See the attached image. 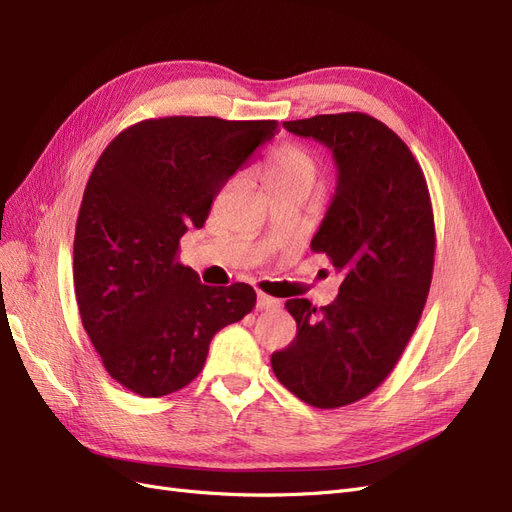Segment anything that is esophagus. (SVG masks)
<instances>
[{
	"label": "esophagus",
	"mask_w": 512,
	"mask_h": 512,
	"mask_svg": "<svg viewBox=\"0 0 512 512\" xmlns=\"http://www.w3.org/2000/svg\"><path fill=\"white\" fill-rule=\"evenodd\" d=\"M256 307L258 309H277V307H280V299H273V297H269V294H265V292H258Z\"/></svg>",
	"instance_id": "obj_1"
}]
</instances>
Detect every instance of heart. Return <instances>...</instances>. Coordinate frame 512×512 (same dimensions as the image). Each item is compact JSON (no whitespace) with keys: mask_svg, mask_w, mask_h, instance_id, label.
<instances>
[{"mask_svg":"<svg viewBox=\"0 0 512 512\" xmlns=\"http://www.w3.org/2000/svg\"><path fill=\"white\" fill-rule=\"evenodd\" d=\"M316 164L309 153L297 145H282L269 153L265 164V181H305L312 185Z\"/></svg>","mask_w":512,"mask_h":512,"instance_id":"1","label":"heart"}]
</instances>
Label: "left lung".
Returning a JSON list of instances; mask_svg holds the SVG:
<instances>
[{"label":"left lung","instance_id":"8db88e82","mask_svg":"<svg viewBox=\"0 0 512 512\" xmlns=\"http://www.w3.org/2000/svg\"><path fill=\"white\" fill-rule=\"evenodd\" d=\"M284 128L331 149L337 188L312 239L344 275L337 299H290L297 337L271 354L277 380L314 408L354 404L391 374L421 320L436 228L412 151L365 113L316 115Z\"/></svg>","mask_w":512,"mask_h":512}]
</instances>
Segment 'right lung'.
Wrapping results in <instances>:
<instances>
[{
	"label": "right lung",
	"mask_w": 512,
	"mask_h": 512,
	"mask_svg": "<svg viewBox=\"0 0 512 512\" xmlns=\"http://www.w3.org/2000/svg\"><path fill=\"white\" fill-rule=\"evenodd\" d=\"M275 130L277 121L145 119L100 156L76 220L74 292L106 371L132 393L188 386L213 335L254 309L252 286L200 284L177 250Z\"/></svg>",
	"instance_id": "obj_1"
}]
</instances>
